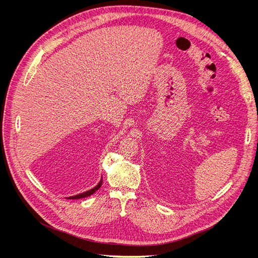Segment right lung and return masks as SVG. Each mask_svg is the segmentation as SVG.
Masks as SVG:
<instances>
[{
	"instance_id": "add662e5",
	"label": "right lung",
	"mask_w": 258,
	"mask_h": 258,
	"mask_svg": "<svg viewBox=\"0 0 258 258\" xmlns=\"http://www.w3.org/2000/svg\"><path fill=\"white\" fill-rule=\"evenodd\" d=\"M101 184H102V179H100V181H99V183L95 186V187H93L92 189H90V190H88V191H86V192H83V194H79V195H76V196H74V197H70L69 199L70 200H78V199H83V198H87V197H90L91 195H93L94 192H96L98 189L100 188V186H101Z\"/></svg>"
}]
</instances>
